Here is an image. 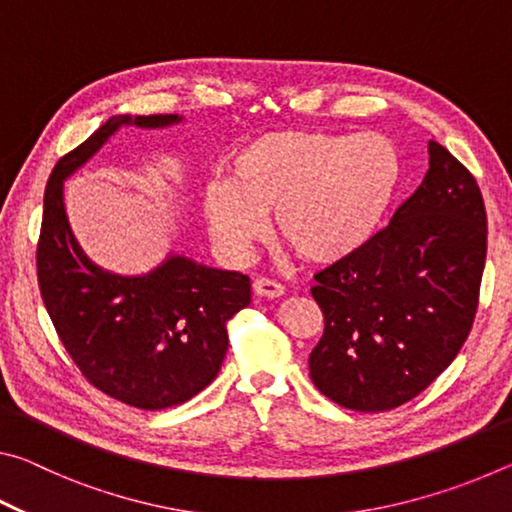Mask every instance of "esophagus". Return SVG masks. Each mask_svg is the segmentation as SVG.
I'll return each instance as SVG.
<instances>
[{"label":"esophagus","instance_id":"obj_1","mask_svg":"<svg viewBox=\"0 0 512 512\" xmlns=\"http://www.w3.org/2000/svg\"><path fill=\"white\" fill-rule=\"evenodd\" d=\"M253 291L262 298H280L284 293V287L280 282L268 280V277H259V280H255L253 284Z\"/></svg>","mask_w":512,"mask_h":512}]
</instances>
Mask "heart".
Here are the masks:
<instances>
[{"label": "heart", "instance_id": "1", "mask_svg": "<svg viewBox=\"0 0 512 512\" xmlns=\"http://www.w3.org/2000/svg\"><path fill=\"white\" fill-rule=\"evenodd\" d=\"M400 183L395 146L379 133L275 131L232 153L228 183L205 187L207 228L225 255L248 257L266 216L311 264L350 257L377 235Z\"/></svg>", "mask_w": 512, "mask_h": 512}]
</instances>
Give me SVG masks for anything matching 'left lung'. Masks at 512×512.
Wrapping results in <instances>:
<instances>
[{
  "instance_id": "8db88e82",
  "label": "left lung",
  "mask_w": 512,
  "mask_h": 512,
  "mask_svg": "<svg viewBox=\"0 0 512 512\" xmlns=\"http://www.w3.org/2000/svg\"><path fill=\"white\" fill-rule=\"evenodd\" d=\"M479 185L436 140L429 171L388 228L359 253L316 273L323 339L309 375L352 411L395 409L422 393L470 334L485 266Z\"/></svg>"
}]
</instances>
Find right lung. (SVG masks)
<instances>
[{"label":"right lung","mask_w":512,"mask_h":512,"mask_svg":"<svg viewBox=\"0 0 512 512\" xmlns=\"http://www.w3.org/2000/svg\"><path fill=\"white\" fill-rule=\"evenodd\" d=\"M180 115H115L58 160L45 189L38 284L69 357L90 381L135 409L187 402L219 375L225 320L250 305V277L169 253L149 273L119 275L83 253L63 185L119 128H169Z\"/></svg>","instance_id":"1"}]
</instances>
